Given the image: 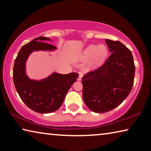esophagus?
Masks as SVG:
<instances>
[{
    "mask_svg": "<svg viewBox=\"0 0 151 151\" xmlns=\"http://www.w3.org/2000/svg\"><path fill=\"white\" fill-rule=\"evenodd\" d=\"M78 75H79V76L78 78V81H81L82 77H83V74L81 72V71H78Z\"/></svg>",
    "mask_w": 151,
    "mask_h": 151,
    "instance_id": "obj_1",
    "label": "esophagus"
}]
</instances>
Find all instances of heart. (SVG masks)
I'll list each match as a JSON object with an SVG mask.
<instances>
[{
  "label": "heart",
  "mask_w": 151,
  "mask_h": 151,
  "mask_svg": "<svg viewBox=\"0 0 151 151\" xmlns=\"http://www.w3.org/2000/svg\"><path fill=\"white\" fill-rule=\"evenodd\" d=\"M108 53L107 48L104 45H90L84 51V57L91 58L93 56L92 64L94 66L99 65L103 62Z\"/></svg>",
  "instance_id": "obj_1"
}]
</instances>
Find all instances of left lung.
<instances>
[{
  "mask_svg": "<svg viewBox=\"0 0 151 151\" xmlns=\"http://www.w3.org/2000/svg\"><path fill=\"white\" fill-rule=\"evenodd\" d=\"M111 55L103 65L83 76V98L92 111L104 113L120 105L134 83L131 51L118 40L106 39Z\"/></svg>",
  "mask_w": 151,
  "mask_h": 151,
  "instance_id": "obj_1",
  "label": "left lung"
}]
</instances>
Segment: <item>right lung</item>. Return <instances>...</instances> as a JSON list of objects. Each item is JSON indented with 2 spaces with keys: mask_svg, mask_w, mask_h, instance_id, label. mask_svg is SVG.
Returning a JSON list of instances; mask_svg holds the SVG:
<instances>
[{
  "mask_svg": "<svg viewBox=\"0 0 151 151\" xmlns=\"http://www.w3.org/2000/svg\"><path fill=\"white\" fill-rule=\"evenodd\" d=\"M49 38L39 37L22 46L14 60L13 81L21 100L33 111L39 113L55 112L62 105L65 96L78 74L55 73L42 81L30 80L25 73L28 57L35 50H53L56 47L46 42Z\"/></svg>",
  "mask_w": 151,
  "mask_h": 151,
  "instance_id": "right-lung-1",
  "label": "right lung"
}]
</instances>
